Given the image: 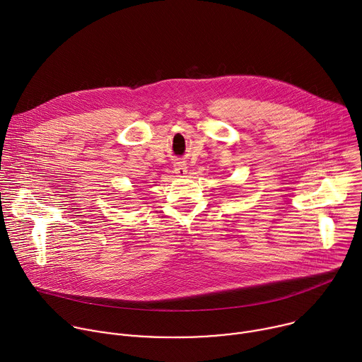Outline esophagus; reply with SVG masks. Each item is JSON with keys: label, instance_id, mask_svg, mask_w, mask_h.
Listing matches in <instances>:
<instances>
[{"label": "esophagus", "instance_id": "obj_1", "mask_svg": "<svg viewBox=\"0 0 362 362\" xmlns=\"http://www.w3.org/2000/svg\"><path fill=\"white\" fill-rule=\"evenodd\" d=\"M175 173L177 175V176H185L186 173H187V168H186V165H183V163H175Z\"/></svg>", "mask_w": 362, "mask_h": 362}]
</instances>
